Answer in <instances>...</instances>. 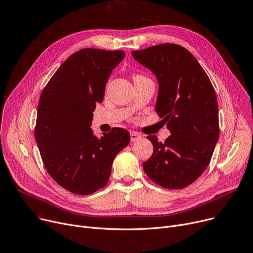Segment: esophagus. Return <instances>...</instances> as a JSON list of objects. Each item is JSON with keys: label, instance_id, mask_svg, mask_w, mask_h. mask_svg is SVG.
<instances>
[{"label": "esophagus", "instance_id": "esophagus-1", "mask_svg": "<svg viewBox=\"0 0 253 253\" xmlns=\"http://www.w3.org/2000/svg\"><path fill=\"white\" fill-rule=\"evenodd\" d=\"M141 138V135L139 133H137V132H134V131H132L131 133H130V139H131V142H135V141H137V140H139Z\"/></svg>", "mask_w": 253, "mask_h": 253}]
</instances>
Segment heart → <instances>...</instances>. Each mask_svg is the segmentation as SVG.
<instances>
[{
    "mask_svg": "<svg viewBox=\"0 0 253 253\" xmlns=\"http://www.w3.org/2000/svg\"><path fill=\"white\" fill-rule=\"evenodd\" d=\"M135 77H139V76H138V75H137V76H135Z\"/></svg>",
    "mask_w": 253,
    "mask_h": 253,
    "instance_id": "b5f03b06",
    "label": "heart"
}]
</instances>
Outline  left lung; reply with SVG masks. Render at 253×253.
<instances>
[{
    "label": "left lung",
    "mask_w": 253,
    "mask_h": 253,
    "mask_svg": "<svg viewBox=\"0 0 253 253\" xmlns=\"http://www.w3.org/2000/svg\"><path fill=\"white\" fill-rule=\"evenodd\" d=\"M131 54L156 75V111L171 132L165 142L147 136L154 153L143 170L160 186L182 189L205 172L218 139L215 91L203 67L179 44L162 43Z\"/></svg>",
    "instance_id": "8db88e82"
}]
</instances>
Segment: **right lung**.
<instances>
[{
	"label": "right lung",
	"instance_id": "add662e5",
	"mask_svg": "<svg viewBox=\"0 0 253 253\" xmlns=\"http://www.w3.org/2000/svg\"><path fill=\"white\" fill-rule=\"evenodd\" d=\"M124 50L83 48L71 55L43 88L38 107L36 140L46 171L60 186L88 195L106 186L118 153L130 134L113 128L97 138L90 128L107 81Z\"/></svg>",
	"mask_w": 253,
	"mask_h": 253
}]
</instances>
